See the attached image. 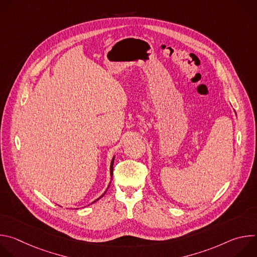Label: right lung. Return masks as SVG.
<instances>
[{"mask_svg": "<svg viewBox=\"0 0 257 257\" xmlns=\"http://www.w3.org/2000/svg\"><path fill=\"white\" fill-rule=\"evenodd\" d=\"M113 165H114V159L112 160V163H111V176H113ZM108 188V187H107ZM103 196V194L100 196V197H102ZM99 199V198H98Z\"/></svg>", "mask_w": 257, "mask_h": 257, "instance_id": "obj_1", "label": "right lung"}]
</instances>
